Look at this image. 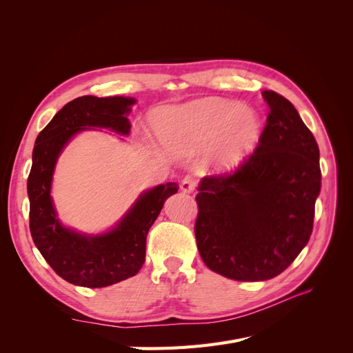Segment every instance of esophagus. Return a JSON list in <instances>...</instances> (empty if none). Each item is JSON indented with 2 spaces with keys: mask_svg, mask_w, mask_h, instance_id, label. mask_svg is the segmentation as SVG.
I'll return each mask as SVG.
<instances>
[{
  "mask_svg": "<svg viewBox=\"0 0 353 353\" xmlns=\"http://www.w3.org/2000/svg\"><path fill=\"white\" fill-rule=\"evenodd\" d=\"M179 188H181V191H183V193H193V191L196 190V181H194V178L185 176L183 181H181Z\"/></svg>",
  "mask_w": 353,
  "mask_h": 353,
  "instance_id": "esophagus-1",
  "label": "esophagus"
}]
</instances>
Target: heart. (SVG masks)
<instances>
[{
  "instance_id": "heart-1",
  "label": "heart",
  "mask_w": 353,
  "mask_h": 353,
  "mask_svg": "<svg viewBox=\"0 0 353 353\" xmlns=\"http://www.w3.org/2000/svg\"><path fill=\"white\" fill-rule=\"evenodd\" d=\"M150 122L159 140L178 154H194L210 145L209 163L216 172L241 166L262 135L258 113L215 97L156 109Z\"/></svg>"
}]
</instances>
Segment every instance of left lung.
<instances>
[{
  "instance_id": "8db88e82",
  "label": "left lung",
  "mask_w": 353,
  "mask_h": 353,
  "mask_svg": "<svg viewBox=\"0 0 353 353\" xmlns=\"http://www.w3.org/2000/svg\"><path fill=\"white\" fill-rule=\"evenodd\" d=\"M254 153L234 174L205 176L196 196L197 249L209 270L237 281L281 274L312 234L321 190L319 148L294 105L274 91Z\"/></svg>"
}]
</instances>
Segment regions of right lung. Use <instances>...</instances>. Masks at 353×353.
I'll use <instances>...</instances> for the list:
<instances>
[{"instance_id":"right-lung-1","label":"right lung","mask_w":353,"mask_h":353,"mask_svg":"<svg viewBox=\"0 0 353 353\" xmlns=\"http://www.w3.org/2000/svg\"><path fill=\"white\" fill-rule=\"evenodd\" d=\"M132 97L83 95L69 101L42 130L32 152L28 178L29 227L34 243L52 270L70 284L99 288L134 276L145 261V239L176 183L145 190L109 231L85 234L63 225L51 197L52 175L60 154L83 131L109 130L130 135Z\"/></svg>"}]
</instances>
